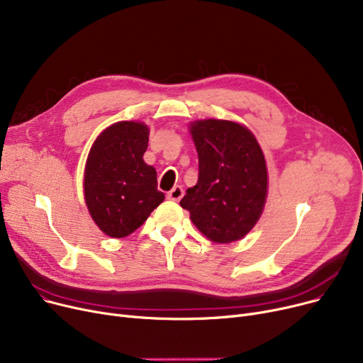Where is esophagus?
<instances>
[{
  "instance_id": "1",
  "label": "esophagus",
  "mask_w": 363,
  "mask_h": 363,
  "mask_svg": "<svg viewBox=\"0 0 363 363\" xmlns=\"http://www.w3.org/2000/svg\"><path fill=\"white\" fill-rule=\"evenodd\" d=\"M182 196H184V190H182V186H179V185H175L167 193V199L173 200V201H179L182 199Z\"/></svg>"
}]
</instances>
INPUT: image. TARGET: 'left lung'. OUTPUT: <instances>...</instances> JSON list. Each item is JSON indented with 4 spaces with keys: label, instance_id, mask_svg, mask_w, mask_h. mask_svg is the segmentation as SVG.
<instances>
[{
    "label": "left lung",
    "instance_id": "obj_1",
    "mask_svg": "<svg viewBox=\"0 0 363 363\" xmlns=\"http://www.w3.org/2000/svg\"><path fill=\"white\" fill-rule=\"evenodd\" d=\"M190 132L199 154V181L179 204L209 240H240L258 223L269 188L258 140L246 125L228 120L193 121Z\"/></svg>",
    "mask_w": 363,
    "mask_h": 363
}]
</instances>
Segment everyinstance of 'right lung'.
Returning <instances> with one entry per match:
<instances>
[{
	"instance_id": "right-lung-1",
	"label": "right lung",
	"mask_w": 363,
	"mask_h": 363,
	"mask_svg": "<svg viewBox=\"0 0 363 363\" xmlns=\"http://www.w3.org/2000/svg\"><path fill=\"white\" fill-rule=\"evenodd\" d=\"M150 129L118 121L94 140L84 170V199L96 224L109 238H125L143 225L164 200L157 172L144 162Z\"/></svg>"
}]
</instances>
